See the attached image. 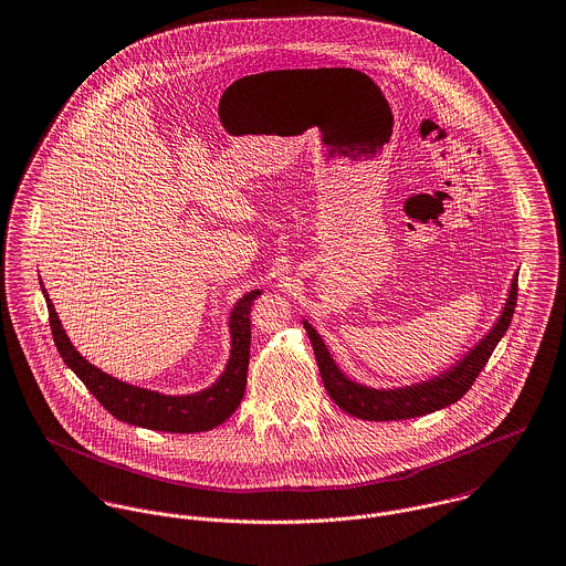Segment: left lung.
Returning a JSON list of instances; mask_svg holds the SVG:
<instances>
[{
    "instance_id": "1",
    "label": "left lung",
    "mask_w": 566,
    "mask_h": 566,
    "mask_svg": "<svg viewBox=\"0 0 566 566\" xmlns=\"http://www.w3.org/2000/svg\"><path fill=\"white\" fill-rule=\"evenodd\" d=\"M516 276L511 285V294L506 301V307L502 311V317L497 324L491 328V333L464 357L454 365L450 371L421 382L412 385L405 389H367L363 385H357L348 380L335 360L331 359V353L326 350L324 342L315 333V328L305 322L308 339L315 353V360L319 367V376L324 380V387L333 402L359 419H369V421H391V419H411V417H421L428 412L439 411L443 407H450L459 402L469 387L475 382L478 374L484 369V365L491 359L495 346L504 337V333L511 326L514 307H516Z\"/></svg>"
}]
</instances>
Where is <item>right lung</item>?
Listing matches in <instances>:
<instances>
[{"instance_id":"add662e5","label":"right lung","mask_w":566,"mask_h":566,"mask_svg":"<svg viewBox=\"0 0 566 566\" xmlns=\"http://www.w3.org/2000/svg\"><path fill=\"white\" fill-rule=\"evenodd\" d=\"M43 294L48 301L53 342L60 357L99 400L103 409L116 419L161 432H206L222 423L240 407L247 389L251 357V305L261 296L259 290L240 298L231 313V359L227 363L224 374L216 380V385L195 396H161L103 374L99 367L91 365L73 348L45 290Z\"/></svg>"}]
</instances>
